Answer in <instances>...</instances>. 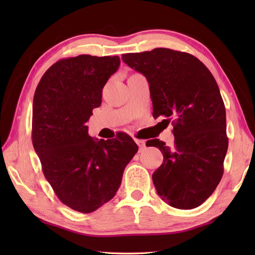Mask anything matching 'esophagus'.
I'll list each match as a JSON object with an SVG mask.
<instances>
[{"instance_id": "1", "label": "esophagus", "mask_w": 255, "mask_h": 255, "mask_svg": "<svg viewBox=\"0 0 255 255\" xmlns=\"http://www.w3.org/2000/svg\"><path fill=\"white\" fill-rule=\"evenodd\" d=\"M134 142H136L138 145L140 150H142L144 147H145V141L144 140H141V139H134Z\"/></svg>"}]
</instances>
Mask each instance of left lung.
I'll return each mask as SVG.
<instances>
[{"instance_id":"left-lung-1","label":"left lung","mask_w":255,"mask_h":255,"mask_svg":"<svg viewBox=\"0 0 255 255\" xmlns=\"http://www.w3.org/2000/svg\"><path fill=\"white\" fill-rule=\"evenodd\" d=\"M123 61L147 78L153 117L173 125L174 147L149 140L163 154L152 174L159 196L178 209L202 205L219 184L228 149L226 108L205 64L191 53L167 48L125 53Z\"/></svg>"}]
</instances>
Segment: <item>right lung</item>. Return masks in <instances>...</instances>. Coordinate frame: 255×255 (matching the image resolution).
Here are the masks:
<instances>
[{
  "label": "right lung",
  "mask_w": 255,
  "mask_h": 255,
  "mask_svg": "<svg viewBox=\"0 0 255 255\" xmlns=\"http://www.w3.org/2000/svg\"><path fill=\"white\" fill-rule=\"evenodd\" d=\"M119 64L117 56L64 58L47 70L35 91L31 139L42 172L60 202L83 214L115 196L138 151L127 133L95 140L86 126Z\"/></svg>",
  "instance_id": "add662e5"
}]
</instances>
